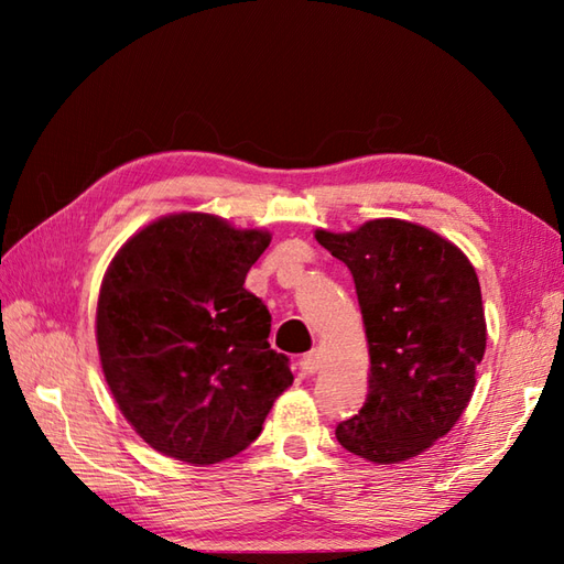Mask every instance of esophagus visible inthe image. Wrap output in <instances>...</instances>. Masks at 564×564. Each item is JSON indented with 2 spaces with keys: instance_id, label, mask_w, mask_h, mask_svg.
<instances>
[{
  "instance_id": "1",
  "label": "esophagus",
  "mask_w": 564,
  "mask_h": 564,
  "mask_svg": "<svg viewBox=\"0 0 564 564\" xmlns=\"http://www.w3.org/2000/svg\"><path fill=\"white\" fill-rule=\"evenodd\" d=\"M322 368V354L315 349V351H310V354H305L303 358H301V370L305 376H313V373H317V370Z\"/></svg>"
}]
</instances>
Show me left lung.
<instances>
[{
    "instance_id": "1",
    "label": "left lung",
    "mask_w": 564,
    "mask_h": 564,
    "mask_svg": "<svg viewBox=\"0 0 564 564\" xmlns=\"http://www.w3.org/2000/svg\"><path fill=\"white\" fill-rule=\"evenodd\" d=\"M315 237L354 275L370 354L368 398L337 441L370 463L410 460L473 398L487 346L480 281L458 247L406 220Z\"/></svg>"
}]
</instances>
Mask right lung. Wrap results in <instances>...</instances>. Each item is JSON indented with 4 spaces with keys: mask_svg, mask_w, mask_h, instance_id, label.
<instances>
[{
    "mask_svg": "<svg viewBox=\"0 0 564 564\" xmlns=\"http://www.w3.org/2000/svg\"><path fill=\"white\" fill-rule=\"evenodd\" d=\"M271 235L176 213L118 249L97 305V344L123 416L154 451L213 465L261 434L291 386L271 315L245 289Z\"/></svg>",
    "mask_w": 564,
    "mask_h": 564,
    "instance_id": "obj_1",
    "label": "right lung"
}]
</instances>
